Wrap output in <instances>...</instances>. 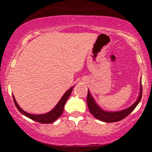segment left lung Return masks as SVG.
Listing matches in <instances>:
<instances>
[{
	"label": "left lung",
	"mask_w": 152,
	"mask_h": 152,
	"mask_svg": "<svg viewBox=\"0 0 152 152\" xmlns=\"http://www.w3.org/2000/svg\"><path fill=\"white\" fill-rule=\"evenodd\" d=\"M140 86V92L139 95L138 96L137 100L134 104H132L130 107L127 108L121 111H106L103 110L102 108L96 104L90 94L89 91L88 90V95H87V105H88L89 111L95 118L97 119L100 120L104 122H108V123H111V122H116L126 118L130 113H132L134 111V109L137 107V106L140 102L142 96V82H141Z\"/></svg>",
	"instance_id": "left-lung-1"
}]
</instances>
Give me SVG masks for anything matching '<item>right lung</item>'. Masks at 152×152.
Segmentation results:
<instances>
[{"mask_svg":"<svg viewBox=\"0 0 152 152\" xmlns=\"http://www.w3.org/2000/svg\"><path fill=\"white\" fill-rule=\"evenodd\" d=\"M74 86H72L71 88H69L67 91L66 92L65 94H64V96H62V98L60 99L58 104H56V106L53 108L51 111H50L49 112L46 113V114H31L29 113L26 112L25 111H23L21 108L19 106L18 103L15 101L14 96L13 95V102L15 103V105L17 107V109H18V111L21 113L22 114H23L24 116H27L28 118H31V119L34 120V121H36L37 122H39V123L41 124H50L53 123V121H55L58 118L59 116H61V115L62 114L63 111H64V106H65V104L66 101L68 100L69 97L70 96L71 92H72L73 88H74Z\"/></svg>","mask_w":152,"mask_h":152,"instance_id":"1","label":"right lung"}]
</instances>
